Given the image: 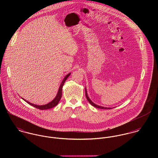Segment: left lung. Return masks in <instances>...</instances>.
<instances>
[{
  "mask_svg": "<svg viewBox=\"0 0 158 158\" xmlns=\"http://www.w3.org/2000/svg\"><path fill=\"white\" fill-rule=\"evenodd\" d=\"M85 94H86V98H87V100H88V101L89 102V103H90L91 105H92L93 106H94V107H95V108H100V109H105V110H108V109H112V108H115V107H113V108H107V107H103V106H99V105H96V104H95L94 102H92V100H90V98H89V97H88V94H87V90H86V88H85Z\"/></svg>",
  "mask_w": 158,
  "mask_h": 158,
  "instance_id": "obj_1",
  "label": "left lung"
}]
</instances>
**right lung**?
<instances>
[{"instance_id":"add662e5","label":"right lung","mask_w":158,"mask_h":158,"mask_svg":"<svg viewBox=\"0 0 158 158\" xmlns=\"http://www.w3.org/2000/svg\"><path fill=\"white\" fill-rule=\"evenodd\" d=\"M70 74H71V73H69L68 75H66V77L64 78V79L63 80V81H62V82H61V85H60V87H59V89H58V93H57V94H56V97H55V98H54L52 101H51V102H49L48 103L45 104L44 105H35V104L31 103H30V102H28V101L25 100V99H23V98H23V100L24 101H25L27 103H28L29 105H31L32 106H34L35 108H38V109H39V110H48V109H50V108H53L54 106H56V105H58V103H59V102H60V99L61 98L63 86L64 83H65L66 80H67V78H68V77L70 76Z\"/></svg>"}]
</instances>
